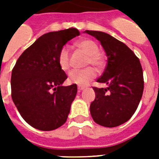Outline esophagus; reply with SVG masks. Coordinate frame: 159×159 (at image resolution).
<instances>
[{
	"label": "esophagus",
	"mask_w": 159,
	"mask_h": 159,
	"mask_svg": "<svg viewBox=\"0 0 159 159\" xmlns=\"http://www.w3.org/2000/svg\"><path fill=\"white\" fill-rule=\"evenodd\" d=\"M84 88H85L84 87H81V86H78V87H77V89H78V91H79V92L82 91V90L84 89Z\"/></svg>",
	"instance_id": "esophagus-1"
}]
</instances>
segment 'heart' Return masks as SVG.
<instances>
[{"mask_svg": "<svg viewBox=\"0 0 159 159\" xmlns=\"http://www.w3.org/2000/svg\"><path fill=\"white\" fill-rule=\"evenodd\" d=\"M76 46L80 50L87 55L86 63L87 65L94 66L97 68H101L103 66L104 61L102 55L99 53V47L94 41L91 39H82L77 42ZM58 64L61 69L67 71L71 67V57L69 48L67 46L62 47L59 51L57 57ZM97 76V72L92 67H86L82 70H72L68 74V81L72 84L78 86H86Z\"/></svg>", "mask_w": 159, "mask_h": 159, "instance_id": "b5f03b06", "label": "heart"}]
</instances>
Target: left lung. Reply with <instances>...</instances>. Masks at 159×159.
Wrapping results in <instances>:
<instances>
[{"instance_id": "obj_1", "label": "left lung", "mask_w": 159, "mask_h": 159, "mask_svg": "<svg viewBox=\"0 0 159 159\" xmlns=\"http://www.w3.org/2000/svg\"><path fill=\"white\" fill-rule=\"evenodd\" d=\"M85 33L101 42L107 56L104 72L97 79L107 87H93L96 98L90 106L92 117L105 127L120 125L132 117L143 95V69L139 59L128 46L108 34L93 30Z\"/></svg>"}]
</instances>
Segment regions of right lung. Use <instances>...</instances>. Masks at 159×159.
Masks as SVG:
<instances>
[{"label": "right lung", "instance_id": "add662e5", "mask_svg": "<svg viewBox=\"0 0 159 159\" xmlns=\"http://www.w3.org/2000/svg\"><path fill=\"white\" fill-rule=\"evenodd\" d=\"M78 35V30L70 28L40 36L12 70L11 97L22 118L34 128L53 130L67 120L77 87L62 86L67 77L57 57L60 49Z\"/></svg>", "mask_w": 159, "mask_h": 159}]
</instances>
